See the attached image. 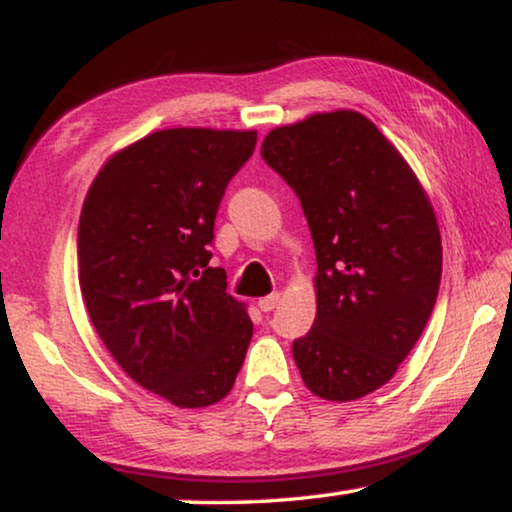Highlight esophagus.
I'll list each match as a JSON object with an SVG mask.
<instances>
[{"instance_id":"34e87169","label":"esophagus","mask_w":512,"mask_h":512,"mask_svg":"<svg viewBox=\"0 0 512 512\" xmlns=\"http://www.w3.org/2000/svg\"><path fill=\"white\" fill-rule=\"evenodd\" d=\"M277 303H279V293H270V296L258 300V307H261L263 312H270V310H275Z\"/></svg>"}]
</instances>
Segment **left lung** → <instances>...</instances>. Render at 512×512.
<instances>
[{
	"label": "left lung",
	"instance_id": "1",
	"mask_svg": "<svg viewBox=\"0 0 512 512\" xmlns=\"http://www.w3.org/2000/svg\"><path fill=\"white\" fill-rule=\"evenodd\" d=\"M261 156L303 205L317 254V317L293 342L305 387L356 401L396 375L438 298L436 212L401 151L354 109L279 125Z\"/></svg>",
	"mask_w": 512,
	"mask_h": 512
}]
</instances>
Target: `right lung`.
Returning <instances> with one entry per match:
<instances>
[{"label": "right lung", "instance_id": "obj_1", "mask_svg": "<svg viewBox=\"0 0 512 512\" xmlns=\"http://www.w3.org/2000/svg\"><path fill=\"white\" fill-rule=\"evenodd\" d=\"M256 130L167 128L116 151L79 219V284L90 321L139 387L177 408L233 389L254 335L247 305L209 268L214 219Z\"/></svg>", "mask_w": 512, "mask_h": 512}]
</instances>
